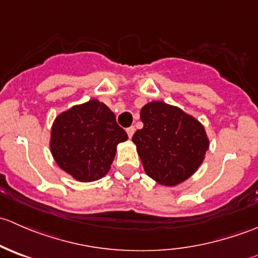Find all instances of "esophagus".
Wrapping results in <instances>:
<instances>
[{"mask_svg": "<svg viewBox=\"0 0 258 258\" xmlns=\"http://www.w3.org/2000/svg\"><path fill=\"white\" fill-rule=\"evenodd\" d=\"M126 132H127V135H128L130 139H131V137L134 136V134H135V127L134 126L128 127V128H126Z\"/></svg>", "mask_w": 258, "mask_h": 258, "instance_id": "esophagus-1", "label": "esophagus"}]
</instances>
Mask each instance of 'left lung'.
<instances>
[{
    "instance_id": "1",
    "label": "left lung",
    "mask_w": 258,
    "mask_h": 258,
    "mask_svg": "<svg viewBox=\"0 0 258 258\" xmlns=\"http://www.w3.org/2000/svg\"><path fill=\"white\" fill-rule=\"evenodd\" d=\"M144 123L132 137L146 175L173 187L200 168L210 147L204 124L177 106L152 101L141 108Z\"/></svg>"
}]
</instances>
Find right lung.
I'll return each instance as SVG.
<instances>
[{"label": "right lung", "instance_id": "1", "mask_svg": "<svg viewBox=\"0 0 258 258\" xmlns=\"http://www.w3.org/2000/svg\"><path fill=\"white\" fill-rule=\"evenodd\" d=\"M128 136L116 116L96 98L72 106L54 118L49 150L58 167L80 182H93L110 171L117 145Z\"/></svg>", "mask_w": 258, "mask_h": 258}]
</instances>
